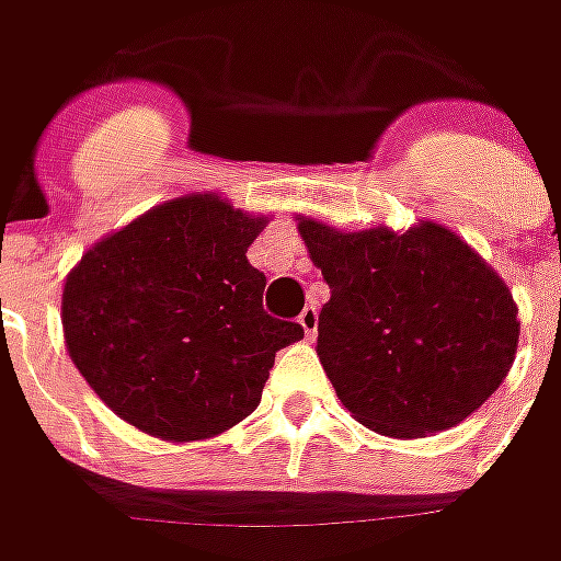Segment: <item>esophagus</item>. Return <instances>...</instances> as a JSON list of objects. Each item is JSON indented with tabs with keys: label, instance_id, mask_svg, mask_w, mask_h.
Returning <instances> with one entry per match:
<instances>
[{
	"label": "esophagus",
	"instance_id": "34e87169",
	"mask_svg": "<svg viewBox=\"0 0 561 561\" xmlns=\"http://www.w3.org/2000/svg\"><path fill=\"white\" fill-rule=\"evenodd\" d=\"M299 328L306 331V340H314V334H318V309L314 306H306L299 312Z\"/></svg>",
	"mask_w": 561,
	"mask_h": 561
}]
</instances>
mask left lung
<instances>
[{"label": "left lung", "instance_id": "obj_1", "mask_svg": "<svg viewBox=\"0 0 561 561\" xmlns=\"http://www.w3.org/2000/svg\"><path fill=\"white\" fill-rule=\"evenodd\" d=\"M299 237L331 287L318 358L358 424L427 437L478 412L506 380L518 306L459 233L437 221L350 233L299 218Z\"/></svg>", "mask_w": 561, "mask_h": 561}]
</instances>
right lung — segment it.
Wrapping results in <instances>:
<instances>
[{
  "instance_id": "1",
  "label": "right lung",
  "mask_w": 561,
  "mask_h": 561,
  "mask_svg": "<svg viewBox=\"0 0 561 561\" xmlns=\"http://www.w3.org/2000/svg\"><path fill=\"white\" fill-rule=\"evenodd\" d=\"M265 225L218 193H190L83 252L61 290L65 346L118 419L190 443L255 412L274 353L302 340L262 309L265 274L247 249Z\"/></svg>"
}]
</instances>
